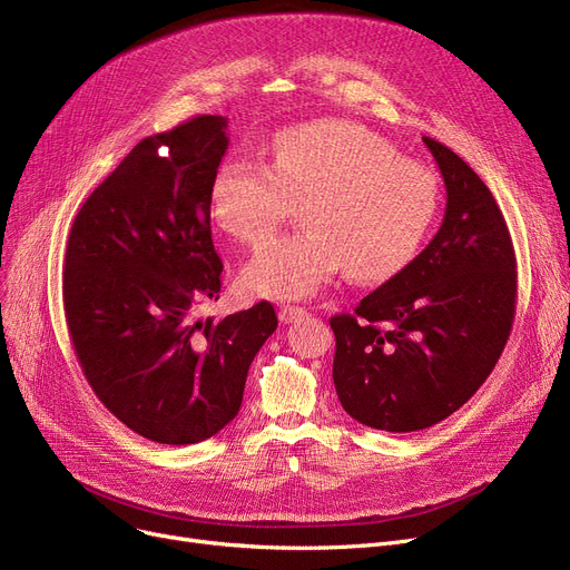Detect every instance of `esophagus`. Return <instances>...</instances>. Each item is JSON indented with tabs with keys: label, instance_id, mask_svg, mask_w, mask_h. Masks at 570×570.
<instances>
[{
	"label": "esophagus",
	"instance_id": "obj_1",
	"mask_svg": "<svg viewBox=\"0 0 570 570\" xmlns=\"http://www.w3.org/2000/svg\"><path fill=\"white\" fill-rule=\"evenodd\" d=\"M305 314H307V309L305 307H297V305H282L279 312H277L282 323H293L297 318H303Z\"/></svg>",
	"mask_w": 570,
	"mask_h": 570
}]
</instances>
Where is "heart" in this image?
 Returning <instances> with one entry per match:
<instances>
[{"label":"heart","instance_id":"1","mask_svg":"<svg viewBox=\"0 0 570 570\" xmlns=\"http://www.w3.org/2000/svg\"><path fill=\"white\" fill-rule=\"evenodd\" d=\"M303 200L307 228L256 254L239 277L245 291L293 301L344 267L361 284L395 277L436 217L439 179L370 129L323 119L279 131L269 166L228 159L209 185L213 219L247 247L265 245Z\"/></svg>","mask_w":570,"mask_h":570}]
</instances>
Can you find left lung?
<instances>
[{
	"instance_id": "obj_1",
	"label": "left lung",
	"mask_w": 570,
	"mask_h": 570,
	"mask_svg": "<svg viewBox=\"0 0 570 570\" xmlns=\"http://www.w3.org/2000/svg\"><path fill=\"white\" fill-rule=\"evenodd\" d=\"M445 185L432 243L402 273L335 314L333 379L344 411L374 430H425L466 404L511 335L518 263L501 209L453 149L423 138Z\"/></svg>"
}]
</instances>
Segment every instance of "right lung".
Returning <instances> with one entry per match:
<instances>
[{"label":"right lung","instance_id":"add662e5","mask_svg":"<svg viewBox=\"0 0 570 570\" xmlns=\"http://www.w3.org/2000/svg\"><path fill=\"white\" fill-rule=\"evenodd\" d=\"M226 147L219 115L142 138L69 233L62 291L78 365L117 421L157 443H198L226 428L277 327L265 301L194 321L222 291L209 185Z\"/></svg>","mask_w":570,"mask_h":570}]
</instances>
